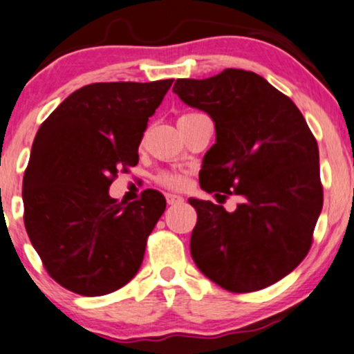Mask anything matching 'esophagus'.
<instances>
[{"mask_svg": "<svg viewBox=\"0 0 354 354\" xmlns=\"http://www.w3.org/2000/svg\"><path fill=\"white\" fill-rule=\"evenodd\" d=\"M183 201H185V199H183L181 196H178V194H167V203L171 204V205H174V204H181Z\"/></svg>", "mask_w": 354, "mask_h": 354, "instance_id": "esophagus-1", "label": "esophagus"}]
</instances>
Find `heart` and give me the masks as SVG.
Here are the masks:
<instances>
[{"instance_id": "1", "label": "heart", "mask_w": 354, "mask_h": 354, "mask_svg": "<svg viewBox=\"0 0 354 354\" xmlns=\"http://www.w3.org/2000/svg\"><path fill=\"white\" fill-rule=\"evenodd\" d=\"M158 181L162 183L163 186L167 187H173V189H178V187L183 186L185 183V178L181 176L180 173H171V171H165L158 176Z\"/></svg>"}]
</instances>
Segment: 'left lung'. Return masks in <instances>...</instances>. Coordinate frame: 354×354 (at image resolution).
<instances>
[{
    "label": "left lung",
    "mask_w": 354,
    "mask_h": 354,
    "mask_svg": "<svg viewBox=\"0 0 354 354\" xmlns=\"http://www.w3.org/2000/svg\"><path fill=\"white\" fill-rule=\"evenodd\" d=\"M173 93L216 125L201 187L241 198L234 212L189 199L198 212L191 234L196 266L232 292L277 283L306 258L324 205L319 147L306 119L253 71L225 68L205 80L181 78Z\"/></svg>",
    "instance_id": "obj_1"
}]
</instances>
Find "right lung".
I'll return each instance as SVG.
<instances>
[{"label": "right lung", "mask_w": 354, "mask_h": 354, "mask_svg": "<svg viewBox=\"0 0 354 354\" xmlns=\"http://www.w3.org/2000/svg\"><path fill=\"white\" fill-rule=\"evenodd\" d=\"M173 80L93 83L40 125L22 180L24 225L58 284L104 296L137 274L167 201L147 189L124 205L109 196L119 168L136 167L150 115Z\"/></svg>", "instance_id": "right-lung-1"}]
</instances>
